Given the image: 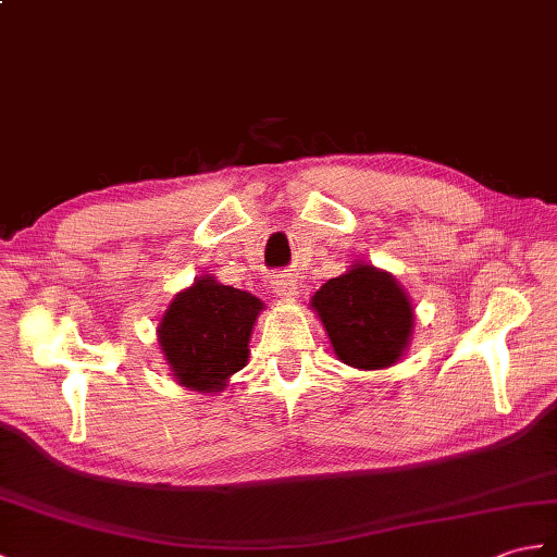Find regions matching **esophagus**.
<instances>
[{
  "label": "esophagus",
  "instance_id": "1",
  "mask_svg": "<svg viewBox=\"0 0 557 557\" xmlns=\"http://www.w3.org/2000/svg\"><path fill=\"white\" fill-rule=\"evenodd\" d=\"M273 292L280 296V299H289V296L296 294V280L292 275H275Z\"/></svg>",
  "mask_w": 557,
  "mask_h": 557
}]
</instances>
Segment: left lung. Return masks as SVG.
<instances>
[{"mask_svg": "<svg viewBox=\"0 0 557 557\" xmlns=\"http://www.w3.org/2000/svg\"><path fill=\"white\" fill-rule=\"evenodd\" d=\"M313 306L330 342L346 366L389 368L408 346L412 308L392 275L372 265H354L315 292Z\"/></svg>", "mask_w": 557, "mask_h": 557, "instance_id": "1", "label": "left lung"}]
</instances>
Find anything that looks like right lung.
<instances>
[{"label": "right lung", "instance_id": "right-lung-1", "mask_svg": "<svg viewBox=\"0 0 557 557\" xmlns=\"http://www.w3.org/2000/svg\"><path fill=\"white\" fill-rule=\"evenodd\" d=\"M263 304L235 287L201 277L180 292L159 325V342L180 384L220 392L249 358L251 327Z\"/></svg>", "mask_w": 557, "mask_h": 557}]
</instances>
